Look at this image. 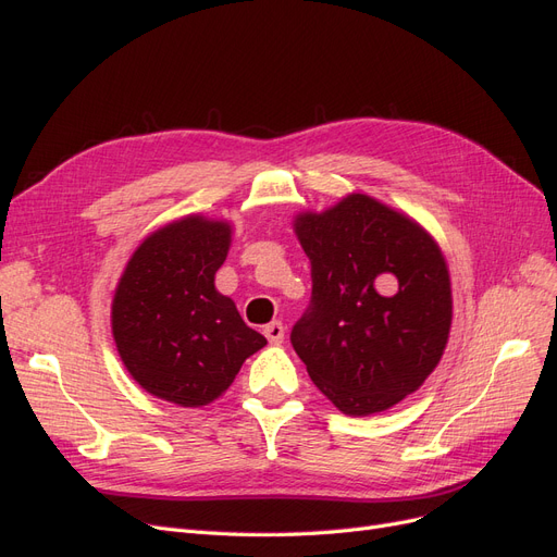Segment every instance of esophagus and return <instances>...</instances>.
<instances>
[{"label": "esophagus", "instance_id": "1", "mask_svg": "<svg viewBox=\"0 0 557 557\" xmlns=\"http://www.w3.org/2000/svg\"><path fill=\"white\" fill-rule=\"evenodd\" d=\"M264 336H267L269 344L278 346V344L283 342V336H285V327H283L281 320H274V323H269V325L264 327Z\"/></svg>", "mask_w": 557, "mask_h": 557}]
</instances>
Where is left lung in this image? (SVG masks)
<instances>
[{
    "label": "left lung",
    "mask_w": 557,
    "mask_h": 557,
    "mask_svg": "<svg viewBox=\"0 0 557 557\" xmlns=\"http://www.w3.org/2000/svg\"><path fill=\"white\" fill-rule=\"evenodd\" d=\"M311 305L290 342L336 409L369 416L416 393L440 364L453 320L442 248L409 215L352 193L299 213Z\"/></svg>",
    "instance_id": "8db88e82"
}]
</instances>
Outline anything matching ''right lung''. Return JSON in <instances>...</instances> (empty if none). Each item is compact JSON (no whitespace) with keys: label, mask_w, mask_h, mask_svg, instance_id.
<instances>
[{"label":"right lung","mask_w":557,"mask_h":557,"mask_svg":"<svg viewBox=\"0 0 557 557\" xmlns=\"http://www.w3.org/2000/svg\"><path fill=\"white\" fill-rule=\"evenodd\" d=\"M232 225L185 215L134 250L117 281L111 330L117 356L146 393L178 407H207L267 339L215 290Z\"/></svg>","instance_id":"obj_1"}]
</instances>
